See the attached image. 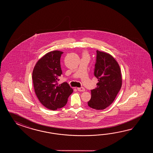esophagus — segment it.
I'll use <instances>...</instances> for the list:
<instances>
[{"mask_svg": "<svg viewBox=\"0 0 153 153\" xmlns=\"http://www.w3.org/2000/svg\"><path fill=\"white\" fill-rule=\"evenodd\" d=\"M78 90L79 91H80V92H84L85 91V89L83 87H81V88H77Z\"/></svg>", "mask_w": 153, "mask_h": 153, "instance_id": "1", "label": "esophagus"}]
</instances>
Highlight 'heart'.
I'll return each instance as SVG.
<instances>
[{"label":"heart","instance_id":"heart-1","mask_svg":"<svg viewBox=\"0 0 153 153\" xmlns=\"http://www.w3.org/2000/svg\"><path fill=\"white\" fill-rule=\"evenodd\" d=\"M84 56H88V55H87V54H86V53H85L84 54Z\"/></svg>","mask_w":153,"mask_h":153}]
</instances>
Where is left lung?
<instances>
[{
  "label": "left lung",
  "mask_w": 153,
  "mask_h": 153,
  "mask_svg": "<svg viewBox=\"0 0 153 153\" xmlns=\"http://www.w3.org/2000/svg\"><path fill=\"white\" fill-rule=\"evenodd\" d=\"M94 75L98 79L97 88L91 90L88 105L96 110H103L114 101L122 85L119 64L113 56L105 52L96 51Z\"/></svg>",
  "instance_id": "8db88e82"
}]
</instances>
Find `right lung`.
I'll return each mask as SVG.
<instances>
[{
    "mask_svg": "<svg viewBox=\"0 0 153 153\" xmlns=\"http://www.w3.org/2000/svg\"><path fill=\"white\" fill-rule=\"evenodd\" d=\"M63 52L53 51L46 53L36 63L32 74L36 95L41 103L51 110L65 106L73 89L67 82L58 84L62 74L60 59Z\"/></svg>",
    "mask_w": 153,
    "mask_h": 153,
    "instance_id": "obj_1",
    "label": "right lung"
}]
</instances>
